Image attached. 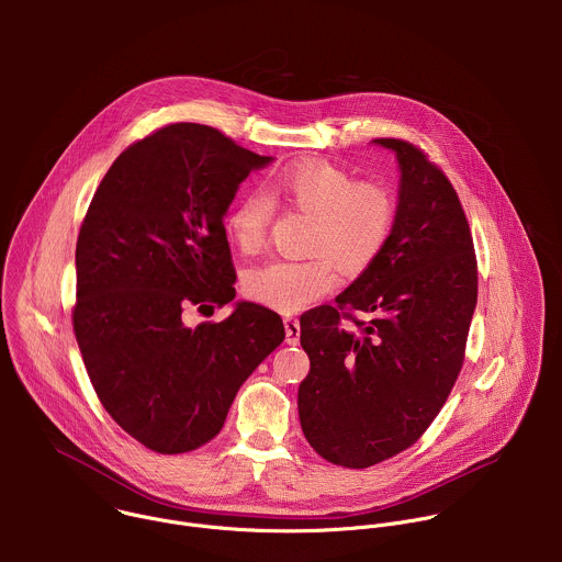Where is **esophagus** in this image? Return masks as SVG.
Returning <instances> with one entry per match:
<instances>
[{"instance_id": "1", "label": "esophagus", "mask_w": 562, "mask_h": 562, "mask_svg": "<svg viewBox=\"0 0 562 562\" xmlns=\"http://www.w3.org/2000/svg\"><path fill=\"white\" fill-rule=\"evenodd\" d=\"M284 331H286V345L295 347L300 342V319L293 315L284 317Z\"/></svg>"}]
</instances>
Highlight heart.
<instances>
[{"mask_svg":"<svg viewBox=\"0 0 562 562\" xmlns=\"http://www.w3.org/2000/svg\"><path fill=\"white\" fill-rule=\"evenodd\" d=\"M269 193L313 215L308 251H315L308 258H276L247 273V295L276 311H300L331 293L340 280L336 262L349 273L364 271L382 254L393 228L391 195L327 162H302L280 171ZM271 217L273 204L265 193H245L226 217L228 239L243 254H258Z\"/></svg>","mask_w":562,"mask_h":562,"instance_id":"heart-1","label":"heart"}]
</instances>
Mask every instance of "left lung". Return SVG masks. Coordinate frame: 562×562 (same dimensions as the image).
Returning <instances> with one entry per match:
<instances>
[{"instance_id": "8db88e82", "label": "left lung", "mask_w": 562, "mask_h": 562, "mask_svg": "<svg viewBox=\"0 0 562 562\" xmlns=\"http://www.w3.org/2000/svg\"><path fill=\"white\" fill-rule=\"evenodd\" d=\"M373 144L397 159L391 235L336 306L300 317L311 360L297 389L300 425L319 456L349 469L405 451L434 423L460 373L477 300L473 239L451 182L409 142ZM342 316L361 331L342 330Z\"/></svg>"}]
</instances>
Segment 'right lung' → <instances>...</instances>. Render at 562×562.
<instances>
[{
	"label": "right lung",
	"instance_id": "add662e5",
	"mask_svg": "<svg viewBox=\"0 0 562 562\" xmlns=\"http://www.w3.org/2000/svg\"><path fill=\"white\" fill-rule=\"evenodd\" d=\"M273 157L180 122L131 144L79 228L75 338L111 418L157 453L215 438L237 389L284 340L276 311L239 300L222 323L184 311L235 297L224 215Z\"/></svg>",
	"mask_w": 562,
	"mask_h": 562
}]
</instances>
